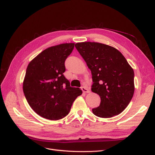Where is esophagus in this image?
I'll list each match as a JSON object with an SVG mask.
<instances>
[{
    "instance_id": "obj_1",
    "label": "esophagus",
    "mask_w": 155,
    "mask_h": 155,
    "mask_svg": "<svg viewBox=\"0 0 155 155\" xmlns=\"http://www.w3.org/2000/svg\"><path fill=\"white\" fill-rule=\"evenodd\" d=\"M81 90L83 92H85V93H90V92H91L90 90H88V89L85 87H82Z\"/></svg>"
}]
</instances>
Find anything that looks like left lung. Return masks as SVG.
<instances>
[{
	"label": "left lung",
	"instance_id": "8db88e82",
	"mask_svg": "<svg viewBox=\"0 0 155 155\" xmlns=\"http://www.w3.org/2000/svg\"><path fill=\"white\" fill-rule=\"evenodd\" d=\"M75 46L91 71L92 91L101 98L93 114L104 118L118 115L134 94L133 69L120 51L110 46L84 42Z\"/></svg>",
	"mask_w": 155,
	"mask_h": 155
}]
</instances>
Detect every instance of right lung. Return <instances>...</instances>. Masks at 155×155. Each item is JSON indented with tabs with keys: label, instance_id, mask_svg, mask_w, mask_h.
Listing matches in <instances>:
<instances>
[{
	"label": "right lung",
	"instance_id": "add662e5",
	"mask_svg": "<svg viewBox=\"0 0 155 155\" xmlns=\"http://www.w3.org/2000/svg\"><path fill=\"white\" fill-rule=\"evenodd\" d=\"M74 43L61 44L42 51L28 65L23 92L29 105L44 118L58 120L68 114L79 88L71 87L65 78L64 62Z\"/></svg>",
	"mask_w": 155,
	"mask_h": 155
}]
</instances>
